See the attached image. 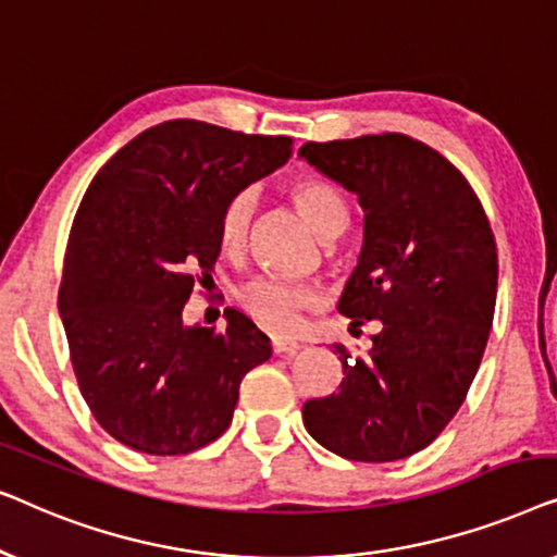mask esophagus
<instances>
[{
  "label": "esophagus",
  "instance_id": "obj_1",
  "mask_svg": "<svg viewBox=\"0 0 557 557\" xmlns=\"http://www.w3.org/2000/svg\"><path fill=\"white\" fill-rule=\"evenodd\" d=\"M271 347H273V352H276V355H296L301 349L299 342L288 339V337H273Z\"/></svg>",
  "mask_w": 557,
  "mask_h": 557
}]
</instances>
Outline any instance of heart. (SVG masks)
<instances>
[{"mask_svg": "<svg viewBox=\"0 0 557 557\" xmlns=\"http://www.w3.org/2000/svg\"><path fill=\"white\" fill-rule=\"evenodd\" d=\"M292 197L296 208L304 212L311 227L322 235V238L332 240L347 231L352 212L345 195L339 193L332 182L309 177L296 182L292 187ZM258 210V193L256 187H243L238 193L231 195L225 202L223 212H220V246L227 253H238L248 243L250 225H253ZM238 299L243 309L256 319L258 324L271 332H292L299 324L301 309L314 307L319 301V292L309 284H294V281L281 278H256L248 286L240 288Z\"/></svg>", "mask_w": 557, "mask_h": 557, "instance_id": "b5f03b06", "label": "heart"}]
</instances>
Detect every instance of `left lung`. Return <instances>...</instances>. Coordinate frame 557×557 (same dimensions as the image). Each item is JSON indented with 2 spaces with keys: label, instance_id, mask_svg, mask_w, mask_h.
Here are the masks:
<instances>
[{
  "label": "left lung",
  "instance_id": "obj_1",
  "mask_svg": "<svg viewBox=\"0 0 557 557\" xmlns=\"http://www.w3.org/2000/svg\"><path fill=\"white\" fill-rule=\"evenodd\" d=\"M299 157L364 212L339 314L383 324L368 357L334 345L345 377L304 403V425L342 459H406L446 429L482 362L497 301L490 220L463 174L410 136L309 141Z\"/></svg>",
  "mask_w": 557,
  "mask_h": 557
}]
</instances>
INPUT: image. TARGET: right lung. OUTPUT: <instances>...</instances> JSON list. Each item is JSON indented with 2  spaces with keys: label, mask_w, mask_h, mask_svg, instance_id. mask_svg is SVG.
I'll return each instance as SVG.
<instances>
[{
  "label": "right lung",
  "mask_w": 557,
  "mask_h": 557,
  "mask_svg": "<svg viewBox=\"0 0 557 557\" xmlns=\"http://www.w3.org/2000/svg\"><path fill=\"white\" fill-rule=\"evenodd\" d=\"M288 136L205 121L151 126L90 182L67 240L58 309L81 393L121 444L151 456L208 446L271 342L238 309L225 332L182 322L220 256V212L294 154Z\"/></svg>",
  "instance_id": "obj_1"
}]
</instances>
